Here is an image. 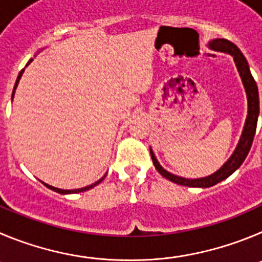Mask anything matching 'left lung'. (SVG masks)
<instances>
[{
  "instance_id": "obj_1",
  "label": "left lung",
  "mask_w": 262,
  "mask_h": 262,
  "mask_svg": "<svg viewBox=\"0 0 262 262\" xmlns=\"http://www.w3.org/2000/svg\"><path fill=\"white\" fill-rule=\"evenodd\" d=\"M209 46H211L213 50L222 51V53H229L230 55H233L234 62H235L236 68H238L239 71V75H241L242 77V81H243L244 89H246L247 93V99H248V116H247L246 125H244L241 141H239L238 146H236L235 151H234V154L231 155V158L229 159L216 173L208 176V177L196 178V180H187V178H182L178 177V176L172 174V173L167 172L164 168L159 164V161L156 160L152 150H150L151 159H152V163L154 165H155L156 170H158L163 177L167 178V180L172 181V182L177 183V185H182V186L211 187L214 186L216 183L226 180L229 176L233 174V173L243 164V161L246 160L247 155H248L249 150H251V146H252L253 138H255L256 133V126H257L258 112H260L258 89L257 84H256L255 79H253V76L251 75V71H249L247 59L244 58L242 51L239 50L233 42L225 40V38H217V40L211 41V42H209Z\"/></svg>"
}]
</instances>
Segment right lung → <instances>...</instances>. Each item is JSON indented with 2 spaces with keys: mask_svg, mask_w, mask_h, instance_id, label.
Returning <instances> with one entry per match:
<instances>
[{
  "mask_svg": "<svg viewBox=\"0 0 262 262\" xmlns=\"http://www.w3.org/2000/svg\"><path fill=\"white\" fill-rule=\"evenodd\" d=\"M32 60H33V59H31V60H29V62L27 63V66H28L29 63L32 62ZM23 72H24V70H21L20 72H19V75H18V79H16V82H15V86H14V90H15V89H16V86H18V82H19V80H20V77H21V75H23ZM13 97H14V92H13ZM103 178H104V177H102L101 180H99V181H97V182H95V183H93V185H90V186L82 187V189H76V190H62V189H57V187L49 186V185H46V183H43V185H45L46 187H49V189H50V190H53V191H55V192H59V194H75V192H81V191H86V190H89V189H92V187L97 186L98 183L101 182V181L103 180Z\"/></svg>",
  "mask_w": 262,
  "mask_h": 262,
  "instance_id": "obj_1",
  "label": "right lung"
}]
</instances>
